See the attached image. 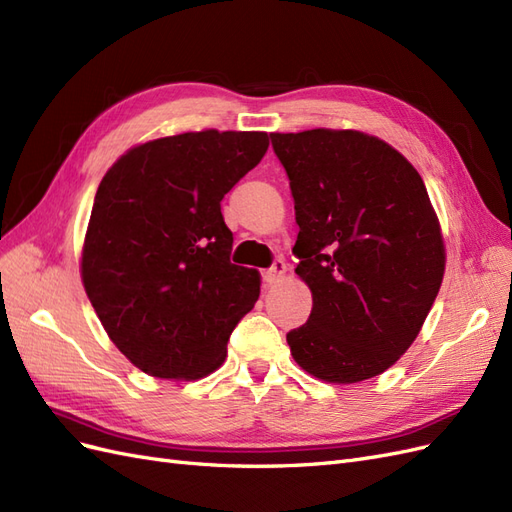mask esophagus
I'll return each instance as SVG.
<instances>
[{"label": "esophagus", "mask_w": 512, "mask_h": 512, "mask_svg": "<svg viewBox=\"0 0 512 512\" xmlns=\"http://www.w3.org/2000/svg\"><path fill=\"white\" fill-rule=\"evenodd\" d=\"M285 270H287L285 259L283 257H276L272 261V266L264 274H261V279H264L266 285H274V283H279V279L285 274Z\"/></svg>", "instance_id": "34e87169"}]
</instances>
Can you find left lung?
<instances>
[{"label": "left lung", "mask_w": 512, "mask_h": 512, "mask_svg": "<svg viewBox=\"0 0 512 512\" xmlns=\"http://www.w3.org/2000/svg\"><path fill=\"white\" fill-rule=\"evenodd\" d=\"M289 178L296 274L313 311L287 332L291 356L332 384L392 367L414 343L444 276V242L425 182L356 130L270 135Z\"/></svg>", "instance_id": "8db88e82"}]
</instances>
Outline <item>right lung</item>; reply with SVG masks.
Wrapping results in <instances>:
<instances>
[{
	"label": "right lung",
	"instance_id": "obj_1",
	"mask_svg": "<svg viewBox=\"0 0 512 512\" xmlns=\"http://www.w3.org/2000/svg\"><path fill=\"white\" fill-rule=\"evenodd\" d=\"M266 150V133H184L133 148L102 178L83 285L109 339L143 373H212L255 306L259 274L231 264L221 201Z\"/></svg>",
	"mask_w": 512,
	"mask_h": 512
}]
</instances>
